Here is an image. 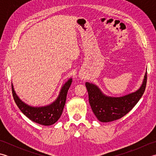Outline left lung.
<instances>
[{
	"mask_svg": "<svg viewBox=\"0 0 156 156\" xmlns=\"http://www.w3.org/2000/svg\"><path fill=\"white\" fill-rule=\"evenodd\" d=\"M147 83V72L140 88L121 97H109L102 93L97 86L86 82L89 103L96 117L101 122L117 120L130 111L144 94Z\"/></svg>",
	"mask_w": 156,
	"mask_h": 156,
	"instance_id": "left-lung-1",
	"label": "left lung"
}]
</instances>
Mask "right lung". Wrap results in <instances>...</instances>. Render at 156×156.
<instances>
[{
	"label": "right lung",
	"instance_id": "1",
	"mask_svg": "<svg viewBox=\"0 0 156 156\" xmlns=\"http://www.w3.org/2000/svg\"><path fill=\"white\" fill-rule=\"evenodd\" d=\"M72 79H69L63 86L58 98L51 105L42 107H33L24 103L16 94L12 85V92L15 103L20 110L30 120L43 125H51L60 117L66 101L68 89Z\"/></svg>",
	"mask_w": 156,
	"mask_h": 156
}]
</instances>
